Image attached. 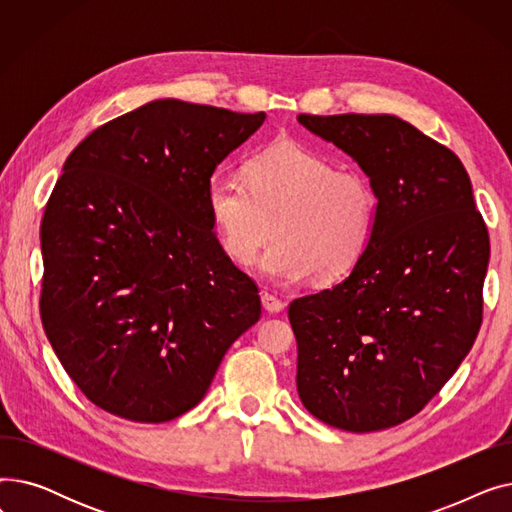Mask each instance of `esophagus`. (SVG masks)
Segmentation results:
<instances>
[{
	"label": "esophagus",
	"instance_id": "34e87169",
	"mask_svg": "<svg viewBox=\"0 0 512 512\" xmlns=\"http://www.w3.org/2000/svg\"><path fill=\"white\" fill-rule=\"evenodd\" d=\"M261 303H263V309L267 313H280L284 309V303L278 297H274V294H270V292H263L261 294Z\"/></svg>",
	"mask_w": 512,
	"mask_h": 512
}]
</instances>
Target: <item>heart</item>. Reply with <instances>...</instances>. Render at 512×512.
Instances as JSON below:
<instances>
[{"label":"heart","instance_id":"1","mask_svg":"<svg viewBox=\"0 0 512 512\" xmlns=\"http://www.w3.org/2000/svg\"><path fill=\"white\" fill-rule=\"evenodd\" d=\"M247 180L215 174L207 182V213L226 255L251 265L263 242L278 240L259 270L278 284H299L315 274L332 280L365 253L378 213L369 180L297 143L257 153Z\"/></svg>","mask_w":512,"mask_h":512}]
</instances>
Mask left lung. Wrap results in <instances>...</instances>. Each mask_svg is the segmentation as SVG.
Instances as JSON below:
<instances>
[{"label":"left lung","instance_id":"left-lung-1","mask_svg":"<svg viewBox=\"0 0 512 512\" xmlns=\"http://www.w3.org/2000/svg\"><path fill=\"white\" fill-rule=\"evenodd\" d=\"M367 174L369 245L342 282L294 299L297 390L344 432L417 415L459 369L481 326L490 236L461 159L390 114L297 116Z\"/></svg>","mask_w":512,"mask_h":512}]
</instances>
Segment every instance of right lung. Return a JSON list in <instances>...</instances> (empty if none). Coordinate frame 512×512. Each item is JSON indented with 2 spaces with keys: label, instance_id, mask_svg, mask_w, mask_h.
I'll use <instances>...</instances> for the list:
<instances>
[{
  "label": "right lung",
  "instance_id": "add662e5",
  "mask_svg": "<svg viewBox=\"0 0 512 512\" xmlns=\"http://www.w3.org/2000/svg\"><path fill=\"white\" fill-rule=\"evenodd\" d=\"M265 114L155 99L66 159L41 222V321L93 405L164 423L199 405L261 315L207 213L215 168Z\"/></svg>",
  "mask_w": 512,
  "mask_h": 512
}]
</instances>
